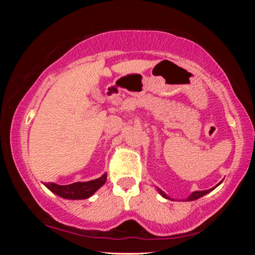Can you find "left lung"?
Segmentation results:
<instances>
[{
    "label": "left lung",
    "instance_id": "8db88e82",
    "mask_svg": "<svg viewBox=\"0 0 255 255\" xmlns=\"http://www.w3.org/2000/svg\"><path fill=\"white\" fill-rule=\"evenodd\" d=\"M221 184V182H219L217 185H216V187H218V185ZM216 187H214V188H211V189H209V190H202V191H193L191 195H190L187 199H184V201H193V200H197V199H199V198H201V197H204L205 195H207V193H209L210 191H213V190L216 188ZM157 191H158V193L159 195H161L163 198H165V199H171V198L166 195L165 192L164 191H162L161 189L159 188H157ZM172 200V199H171Z\"/></svg>",
    "mask_w": 255,
    "mask_h": 255
}]
</instances>
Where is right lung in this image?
I'll return each instance as SVG.
<instances>
[{
  "label": "right lung",
  "mask_w": 255,
  "mask_h": 255,
  "mask_svg": "<svg viewBox=\"0 0 255 255\" xmlns=\"http://www.w3.org/2000/svg\"><path fill=\"white\" fill-rule=\"evenodd\" d=\"M107 180V173L101 175L100 178L91 181H86V182H75L67 185H59L56 183H45L51 192L55 193L64 199L71 200H81L88 199L93 196Z\"/></svg>",
  "instance_id": "obj_1"
}]
</instances>
